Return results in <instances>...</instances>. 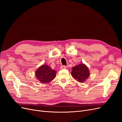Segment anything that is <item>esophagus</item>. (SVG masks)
<instances>
[{
	"instance_id": "1",
	"label": "esophagus",
	"mask_w": 122,
	"mask_h": 122,
	"mask_svg": "<svg viewBox=\"0 0 122 122\" xmlns=\"http://www.w3.org/2000/svg\"><path fill=\"white\" fill-rule=\"evenodd\" d=\"M66 68H67V67L66 66H61V69H66Z\"/></svg>"
}]
</instances>
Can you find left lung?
I'll return each mask as SVG.
<instances>
[{"mask_svg":"<svg viewBox=\"0 0 122 122\" xmlns=\"http://www.w3.org/2000/svg\"><path fill=\"white\" fill-rule=\"evenodd\" d=\"M72 76L74 79L79 82H83L90 76L89 70L86 65L80 64L73 67Z\"/></svg>","mask_w":122,"mask_h":122,"instance_id":"1","label":"left lung"}]
</instances>
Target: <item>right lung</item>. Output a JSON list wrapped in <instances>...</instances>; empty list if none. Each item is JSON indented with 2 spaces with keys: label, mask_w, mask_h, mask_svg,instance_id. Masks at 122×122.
Instances as JSON below:
<instances>
[{
  "label": "right lung",
  "mask_w": 122,
  "mask_h": 122,
  "mask_svg": "<svg viewBox=\"0 0 122 122\" xmlns=\"http://www.w3.org/2000/svg\"><path fill=\"white\" fill-rule=\"evenodd\" d=\"M56 72L47 65H42L36 70L35 75L36 79L42 83H47L53 80Z\"/></svg>",
  "instance_id": "add662e5"
}]
</instances>
